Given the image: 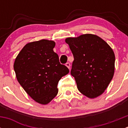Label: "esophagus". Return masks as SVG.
Segmentation results:
<instances>
[{
    "instance_id": "esophagus-1",
    "label": "esophagus",
    "mask_w": 128,
    "mask_h": 128,
    "mask_svg": "<svg viewBox=\"0 0 128 128\" xmlns=\"http://www.w3.org/2000/svg\"><path fill=\"white\" fill-rule=\"evenodd\" d=\"M65 65L67 66L68 68H69L70 69V63H66V64H65Z\"/></svg>"
}]
</instances>
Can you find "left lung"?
I'll return each mask as SVG.
<instances>
[{
  "mask_svg": "<svg viewBox=\"0 0 128 128\" xmlns=\"http://www.w3.org/2000/svg\"><path fill=\"white\" fill-rule=\"evenodd\" d=\"M65 42L74 56L70 74L79 91L91 99L100 96L114 76L115 58L112 48L92 34L67 38Z\"/></svg>",
  "mask_w": 128,
  "mask_h": 128,
  "instance_id": "1",
  "label": "left lung"
}]
</instances>
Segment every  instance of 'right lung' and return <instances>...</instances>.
<instances>
[{
    "label": "right lung",
    "mask_w": 128,
    "mask_h": 128,
    "mask_svg": "<svg viewBox=\"0 0 128 128\" xmlns=\"http://www.w3.org/2000/svg\"><path fill=\"white\" fill-rule=\"evenodd\" d=\"M54 47L55 42L47 40L28 43L18 54L13 66L20 85L42 104H47L56 97L59 81L69 72L59 62Z\"/></svg>",
    "instance_id": "obj_1"
}]
</instances>
